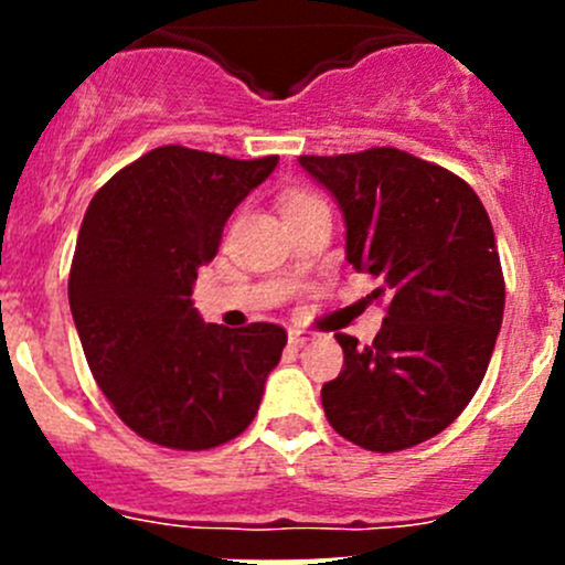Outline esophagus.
<instances>
[{"label": "esophagus", "mask_w": 565, "mask_h": 565, "mask_svg": "<svg viewBox=\"0 0 565 565\" xmlns=\"http://www.w3.org/2000/svg\"><path fill=\"white\" fill-rule=\"evenodd\" d=\"M311 339H315V333H309V330H300V328L289 330V344L292 347H306Z\"/></svg>", "instance_id": "obj_1"}]
</instances>
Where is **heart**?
Here are the masks:
<instances>
[{
  "label": "heart",
  "instance_id": "1",
  "mask_svg": "<svg viewBox=\"0 0 565 565\" xmlns=\"http://www.w3.org/2000/svg\"><path fill=\"white\" fill-rule=\"evenodd\" d=\"M298 199H306V193H289V196L284 199V207H287V204H292V202H298Z\"/></svg>",
  "mask_w": 565,
  "mask_h": 565
}]
</instances>
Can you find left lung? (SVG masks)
<instances>
[{"label": "left lung", "mask_w": 565, "mask_h": 565, "mask_svg": "<svg viewBox=\"0 0 565 565\" xmlns=\"http://www.w3.org/2000/svg\"><path fill=\"white\" fill-rule=\"evenodd\" d=\"M339 202L347 262L380 281L383 330L344 350L322 407L344 440L391 454L440 435L487 374L505 281L492 221L461 177L396 147L300 156Z\"/></svg>", "instance_id": "obj_1"}]
</instances>
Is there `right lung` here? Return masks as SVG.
Returning <instances> with one entry per match:
<instances>
[{"mask_svg": "<svg viewBox=\"0 0 565 565\" xmlns=\"http://www.w3.org/2000/svg\"><path fill=\"white\" fill-rule=\"evenodd\" d=\"M276 163L156 147L84 213L67 281L73 322L114 413L156 446L207 451L235 440L281 361V324L232 330L202 322L191 303L226 218Z\"/></svg>", "mask_w": 565, "mask_h": 565, "instance_id": "add662e5", "label": "right lung"}]
</instances>
